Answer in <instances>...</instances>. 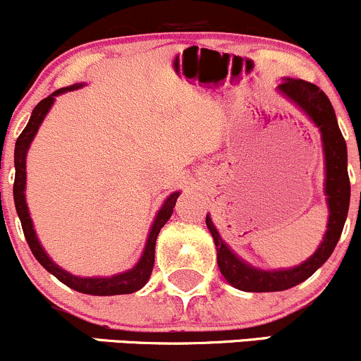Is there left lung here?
Instances as JSON below:
<instances>
[{"mask_svg":"<svg viewBox=\"0 0 361 361\" xmlns=\"http://www.w3.org/2000/svg\"><path fill=\"white\" fill-rule=\"evenodd\" d=\"M279 92L290 99L296 106L312 118L320 129L322 145H324L325 158V196L329 204V222L324 241L301 265L282 270H262L255 269L250 263L232 253L231 247L220 238L219 231L213 226L210 215H207V227L212 232L216 246V263L224 277L235 289L247 293H274L294 288L315 274L334 251L337 241L343 232L344 222L350 208V177H348V149L346 141L341 134L337 118L331 102L325 92L315 84L306 82L303 79H284L279 84Z\"/></svg>","mask_w":361,"mask_h":361,"instance_id":"obj_1","label":"left lung"}]
</instances>
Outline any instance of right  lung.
<instances>
[{
    "label": "right lung",
    "instance_id": "add662e5",
    "mask_svg": "<svg viewBox=\"0 0 361 361\" xmlns=\"http://www.w3.org/2000/svg\"><path fill=\"white\" fill-rule=\"evenodd\" d=\"M86 86V84H73V86L61 87L58 91L49 94L48 98H44L42 102L37 103V106L32 110L29 123L25 126V129L22 130V134L18 135L17 142H15V184H13V200H15V208H17L18 219L22 222V228H24V235L29 244L30 251L36 257L37 262L48 270L49 274H53L60 282H63L68 288L79 290L84 294H92V296H117V294H130L135 293L142 288V286L148 282L151 272H153L154 265V244H157V238L160 234V228L169 222V219L172 216L173 207H176V201L179 197V192H172L165 200V203L161 204L160 212H158L157 219H154L153 226L148 234V241H146L145 251H142L141 258L135 263L133 269H129L127 272L111 275V277H77V275L68 274L67 270L60 269L51 258L46 255V251L42 250L41 243L37 241L36 231H34L32 219L29 215V208L25 203V157L27 151H29L30 142H32L34 135L39 130V126L44 120L46 114L51 108L53 102L58 94H63L67 91H73V89H79Z\"/></svg>",
    "mask_w": 361,
    "mask_h": 361
}]
</instances>
